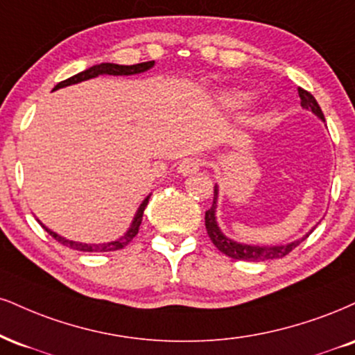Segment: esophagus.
<instances>
[{
  "label": "esophagus",
  "instance_id": "esophagus-1",
  "mask_svg": "<svg viewBox=\"0 0 355 355\" xmlns=\"http://www.w3.org/2000/svg\"><path fill=\"white\" fill-rule=\"evenodd\" d=\"M200 166H202V160L195 159V157H190V159H183L180 164H178V173L182 175H191L198 172Z\"/></svg>",
  "mask_w": 355,
  "mask_h": 355
}]
</instances>
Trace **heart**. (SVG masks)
<instances>
[{"label":"heart","instance_id":"heart-1","mask_svg":"<svg viewBox=\"0 0 355 355\" xmlns=\"http://www.w3.org/2000/svg\"><path fill=\"white\" fill-rule=\"evenodd\" d=\"M241 97H233L232 99V104H241Z\"/></svg>","mask_w":355,"mask_h":355}]
</instances>
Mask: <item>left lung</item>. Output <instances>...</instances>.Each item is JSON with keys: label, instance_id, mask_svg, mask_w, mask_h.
<instances>
[{"label": "left lung", "instance_id": "1", "mask_svg": "<svg viewBox=\"0 0 355 355\" xmlns=\"http://www.w3.org/2000/svg\"><path fill=\"white\" fill-rule=\"evenodd\" d=\"M297 94L301 97V105L304 109H311L315 115L324 121V114L321 107H319L318 101L314 99V96L311 92L304 91V89H297ZM216 196H218V187H215V196H213V205L210 210L205 211V226H207V233L210 236L213 245H215L221 253L230 256L233 259H243V261H268V259H279L283 256L289 254L296 246H300L301 241H304L309 234H306L304 238H301L300 241H294L291 245L284 246H250V245H240V243H234L226 238L223 233L220 232L218 225L215 221V205H216Z\"/></svg>", "mask_w": 355, "mask_h": 355}]
</instances>
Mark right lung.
<instances>
[{"label": "right lung", "instance_id": "right-lung-1", "mask_svg": "<svg viewBox=\"0 0 355 355\" xmlns=\"http://www.w3.org/2000/svg\"><path fill=\"white\" fill-rule=\"evenodd\" d=\"M153 66V61H147V62H140V64H134V66H119V64H110V62H104V64H97V66H92L89 67V69H85L83 72H79V74L72 76V78L66 79V80H61L58 85L54 87L55 89H61V87H66V85H71V84H78L80 80H87L91 78H96V76L99 74H112V76H130V74H139V72H144L147 69H150ZM148 198H150V195L147 196V198L144 200L142 205H140L139 211H137L134 221H132V226L129 232L125 233V236H122L121 240L117 241H112V243H107V245H85V243H78V241H71V240H66V238L59 236V234H55L54 232H51V230L46 228V226H42V228L48 232L51 236L54 238L55 241H59L61 245L64 246H69L72 250H78V251H89V253H96V251H115V250H122V248H125L129 243L134 240L135 234L139 233V228H140V223H142V216H144V210L145 207H147L148 203Z\"/></svg>", "mask_w": 355, "mask_h": 355}]
</instances>
